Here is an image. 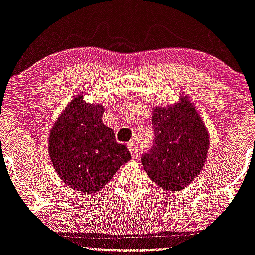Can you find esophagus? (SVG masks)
I'll return each instance as SVG.
<instances>
[{"mask_svg": "<svg viewBox=\"0 0 255 255\" xmlns=\"http://www.w3.org/2000/svg\"><path fill=\"white\" fill-rule=\"evenodd\" d=\"M128 148H129V150H130V153H131V156H133L134 159H137L138 154H140V149H138V147L136 146V143H135V142L128 143Z\"/></svg>", "mask_w": 255, "mask_h": 255, "instance_id": "esophagus-1", "label": "esophagus"}]
</instances>
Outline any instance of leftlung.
Here are the masks:
<instances>
[{"mask_svg": "<svg viewBox=\"0 0 255 255\" xmlns=\"http://www.w3.org/2000/svg\"><path fill=\"white\" fill-rule=\"evenodd\" d=\"M154 146L142 154L148 176L162 188L179 191L201 173L209 137L201 118L187 100L153 111Z\"/></svg>", "mask_w": 255, "mask_h": 255, "instance_id": "obj_1", "label": "left lung"}]
</instances>
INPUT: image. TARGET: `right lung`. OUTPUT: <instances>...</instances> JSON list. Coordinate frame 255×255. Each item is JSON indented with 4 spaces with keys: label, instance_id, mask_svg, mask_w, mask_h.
<instances>
[{
    "label": "right lung",
    "instance_id": "obj_1",
    "mask_svg": "<svg viewBox=\"0 0 255 255\" xmlns=\"http://www.w3.org/2000/svg\"><path fill=\"white\" fill-rule=\"evenodd\" d=\"M104 107L76 96L50 130L49 156L60 178L73 191L90 194L104 188L130 151L118 143L102 122Z\"/></svg>",
    "mask_w": 255,
    "mask_h": 255
}]
</instances>
